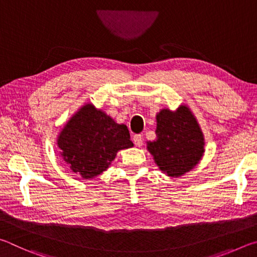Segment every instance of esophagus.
<instances>
[{"label":"esophagus","instance_id":"34e87169","mask_svg":"<svg viewBox=\"0 0 257 257\" xmlns=\"http://www.w3.org/2000/svg\"><path fill=\"white\" fill-rule=\"evenodd\" d=\"M133 142L134 144L136 146H142L143 145V138H142V135H134L133 136Z\"/></svg>","mask_w":257,"mask_h":257}]
</instances>
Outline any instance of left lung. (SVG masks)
<instances>
[{
  "label": "left lung",
  "mask_w": 257,
  "mask_h": 257,
  "mask_svg": "<svg viewBox=\"0 0 257 257\" xmlns=\"http://www.w3.org/2000/svg\"><path fill=\"white\" fill-rule=\"evenodd\" d=\"M156 139L147 142L159 169L169 177H180L196 167L205 152V139L190 108H162L156 114Z\"/></svg>",
  "instance_id": "obj_1"
}]
</instances>
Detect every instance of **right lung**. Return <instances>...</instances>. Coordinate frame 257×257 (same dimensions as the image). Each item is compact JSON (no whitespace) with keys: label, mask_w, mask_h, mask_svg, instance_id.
<instances>
[{"label":"right lung","mask_w":257,"mask_h":257,"mask_svg":"<svg viewBox=\"0 0 257 257\" xmlns=\"http://www.w3.org/2000/svg\"><path fill=\"white\" fill-rule=\"evenodd\" d=\"M56 144L64 162L82 179L101 175L120 150L134 146L127 125L116 123L92 103L82 105L68 120Z\"/></svg>","instance_id":"right-lung-1"}]
</instances>
